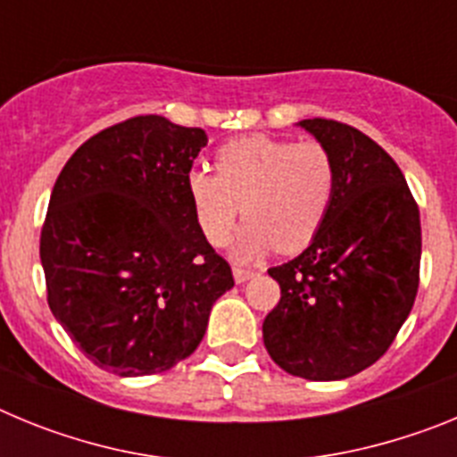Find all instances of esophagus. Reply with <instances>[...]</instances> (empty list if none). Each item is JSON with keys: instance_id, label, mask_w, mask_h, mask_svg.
<instances>
[{"instance_id": "1", "label": "esophagus", "mask_w": 457, "mask_h": 457, "mask_svg": "<svg viewBox=\"0 0 457 457\" xmlns=\"http://www.w3.org/2000/svg\"><path fill=\"white\" fill-rule=\"evenodd\" d=\"M256 277L253 270H245V268H233V278H236V284H245L249 278Z\"/></svg>"}]
</instances>
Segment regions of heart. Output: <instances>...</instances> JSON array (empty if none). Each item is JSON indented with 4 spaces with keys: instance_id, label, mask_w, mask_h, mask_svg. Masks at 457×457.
Instances as JSON below:
<instances>
[{
    "instance_id": "b5f03b06",
    "label": "heart",
    "mask_w": 457,
    "mask_h": 457,
    "mask_svg": "<svg viewBox=\"0 0 457 457\" xmlns=\"http://www.w3.org/2000/svg\"><path fill=\"white\" fill-rule=\"evenodd\" d=\"M185 187L196 224L212 245L226 240L242 204L247 220L233 237L231 253L252 261L274 247L297 252L316 237L332 208L337 169L318 141L249 135L217 151L215 173L189 169Z\"/></svg>"
}]
</instances>
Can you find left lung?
Segmentation results:
<instances>
[{"label":"left lung","mask_w":457,"mask_h":457,"mask_svg":"<svg viewBox=\"0 0 457 457\" xmlns=\"http://www.w3.org/2000/svg\"><path fill=\"white\" fill-rule=\"evenodd\" d=\"M295 125L329 151L337 189L309 247L268 270L281 300L263 343L286 373L332 382L375 364L410 316L421 220L403 171L370 137L327 119Z\"/></svg>","instance_id":"obj_1"}]
</instances>
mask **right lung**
<instances>
[{"label": "right lung", "mask_w": 457, "mask_h": 457, "mask_svg": "<svg viewBox=\"0 0 457 457\" xmlns=\"http://www.w3.org/2000/svg\"><path fill=\"white\" fill-rule=\"evenodd\" d=\"M208 135L137 116L82 144L52 189L40 263L52 316L100 369L169 370L199 348L233 274L185 179Z\"/></svg>", "instance_id": "right-lung-1"}]
</instances>
